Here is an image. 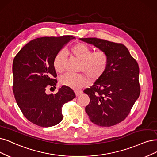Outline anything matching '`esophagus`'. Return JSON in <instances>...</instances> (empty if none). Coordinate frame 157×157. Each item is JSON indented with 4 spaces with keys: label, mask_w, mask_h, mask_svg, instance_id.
Here are the masks:
<instances>
[{
    "label": "esophagus",
    "mask_w": 157,
    "mask_h": 157,
    "mask_svg": "<svg viewBox=\"0 0 157 157\" xmlns=\"http://www.w3.org/2000/svg\"><path fill=\"white\" fill-rule=\"evenodd\" d=\"M75 96H76L77 97L79 96V95L82 94L83 93V92L82 90H75Z\"/></svg>",
    "instance_id": "obj_1"
}]
</instances>
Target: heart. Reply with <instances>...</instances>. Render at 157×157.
I'll return each instance as SVG.
<instances>
[{
	"mask_svg": "<svg viewBox=\"0 0 157 157\" xmlns=\"http://www.w3.org/2000/svg\"><path fill=\"white\" fill-rule=\"evenodd\" d=\"M72 56L81 61L79 71L86 74L73 75L66 74L59 78L62 85L73 89H78L88 85L89 79L96 81L105 73L109 66V59L107 54L103 50L92 51V49L83 43L75 44L71 48ZM67 57L63 52H59L54 60V67L58 73L65 71Z\"/></svg>",
	"mask_w": 157,
	"mask_h": 157,
	"instance_id": "heart-1",
	"label": "heart"
}]
</instances>
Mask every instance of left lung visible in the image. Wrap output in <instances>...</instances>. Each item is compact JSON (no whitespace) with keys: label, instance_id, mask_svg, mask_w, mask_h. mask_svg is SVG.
Returning a JSON list of instances; mask_svg holds the SVG:
<instances>
[{"label":"left lung","instance_id":"1","mask_svg":"<svg viewBox=\"0 0 157 157\" xmlns=\"http://www.w3.org/2000/svg\"><path fill=\"white\" fill-rule=\"evenodd\" d=\"M79 39L105 51L109 59L105 73L83 91L90 98L85 111L97 125H117L129 115L140 96L138 64L123 44L96 37Z\"/></svg>","mask_w":157,"mask_h":157}]
</instances>
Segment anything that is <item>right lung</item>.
<instances>
[{"mask_svg":"<svg viewBox=\"0 0 157 157\" xmlns=\"http://www.w3.org/2000/svg\"><path fill=\"white\" fill-rule=\"evenodd\" d=\"M72 36L44 37L27 43L13 61V91L23 115L32 123L48 127L63 120L62 107L75 98L74 91L62 86L55 94H46L56 89L57 80L54 60Z\"/></svg>","mask_w":157,"mask_h":157,"instance_id":"1","label":"right lung"}]
</instances>
